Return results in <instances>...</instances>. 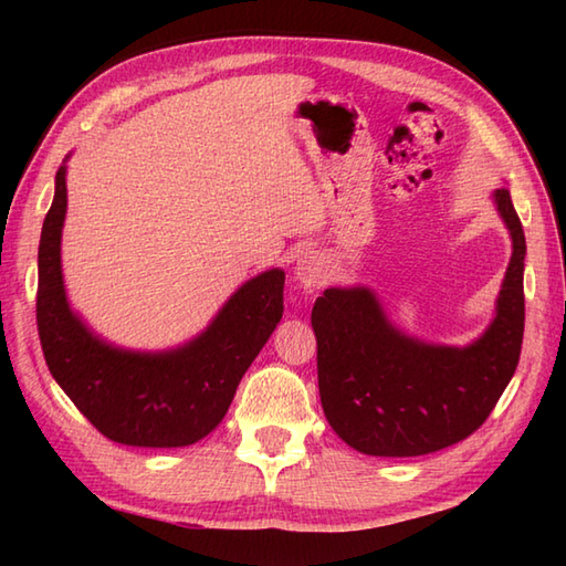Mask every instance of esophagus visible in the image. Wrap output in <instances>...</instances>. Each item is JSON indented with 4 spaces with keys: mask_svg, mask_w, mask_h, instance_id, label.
<instances>
[{
    "mask_svg": "<svg viewBox=\"0 0 566 566\" xmlns=\"http://www.w3.org/2000/svg\"><path fill=\"white\" fill-rule=\"evenodd\" d=\"M326 272H328L326 258H323L318 250H306L304 255L296 260V268H294L296 280L304 284V290H316V286H321L323 280H326Z\"/></svg>",
    "mask_w": 566,
    "mask_h": 566,
    "instance_id": "1",
    "label": "esophagus"
}]
</instances>
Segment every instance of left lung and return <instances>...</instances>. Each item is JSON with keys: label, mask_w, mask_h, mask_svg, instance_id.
<instances>
[{"label": "left lung", "mask_w": 566, "mask_h": 566, "mask_svg": "<svg viewBox=\"0 0 566 566\" xmlns=\"http://www.w3.org/2000/svg\"><path fill=\"white\" fill-rule=\"evenodd\" d=\"M513 255L496 316L467 347L430 345L394 328L367 286H331L316 298L318 391L331 428L375 457H418L460 442L484 423L521 359L525 233L511 191H494Z\"/></svg>", "instance_id": "1"}]
</instances>
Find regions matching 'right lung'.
Listing matches in <instances>:
<instances>
[{
  "label": "right lung",
  "mask_w": 566,
  "mask_h": 566,
  "mask_svg": "<svg viewBox=\"0 0 566 566\" xmlns=\"http://www.w3.org/2000/svg\"><path fill=\"white\" fill-rule=\"evenodd\" d=\"M65 211L63 165L41 231L35 296L39 338L53 379L80 413L114 442L185 448L209 436L284 314V272L252 276L207 331L177 350H122L94 335L67 304L60 268Z\"/></svg>",
  "instance_id": "obj_1"
}]
</instances>
